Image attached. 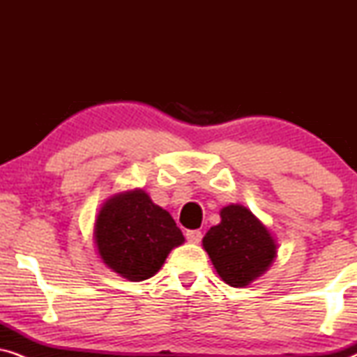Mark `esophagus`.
Listing matches in <instances>:
<instances>
[{"instance_id":"obj_1","label":"esophagus","mask_w":357,"mask_h":357,"mask_svg":"<svg viewBox=\"0 0 357 357\" xmlns=\"http://www.w3.org/2000/svg\"><path fill=\"white\" fill-rule=\"evenodd\" d=\"M185 236H187V241L188 242L198 243L199 241H202L203 234H202V231H187V234H185Z\"/></svg>"}]
</instances>
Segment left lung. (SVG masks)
<instances>
[{"instance_id":"8db88e82","label":"left lung","mask_w":357,"mask_h":357,"mask_svg":"<svg viewBox=\"0 0 357 357\" xmlns=\"http://www.w3.org/2000/svg\"><path fill=\"white\" fill-rule=\"evenodd\" d=\"M221 222L203 237L219 278L232 287H247L265 275L278 255V243L265 224L242 204L219 211Z\"/></svg>"}]
</instances>
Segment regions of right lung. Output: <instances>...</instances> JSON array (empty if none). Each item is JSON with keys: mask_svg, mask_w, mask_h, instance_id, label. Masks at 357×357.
Segmentation results:
<instances>
[{"mask_svg": "<svg viewBox=\"0 0 357 357\" xmlns=\"http://www.w3.org/2000/svg\"><path fill=\"white\" fill-rule=\"evenodd\" d=\"M185 237L169 211L144 190L112 195L97 213L94 243L97 255L112 271L128 281L154 276Z\"/></svg>", "mask_w": 357, "mask_h": 357, "instance_id": "right-lung-1", "label": "right lung"}]
</instances>
